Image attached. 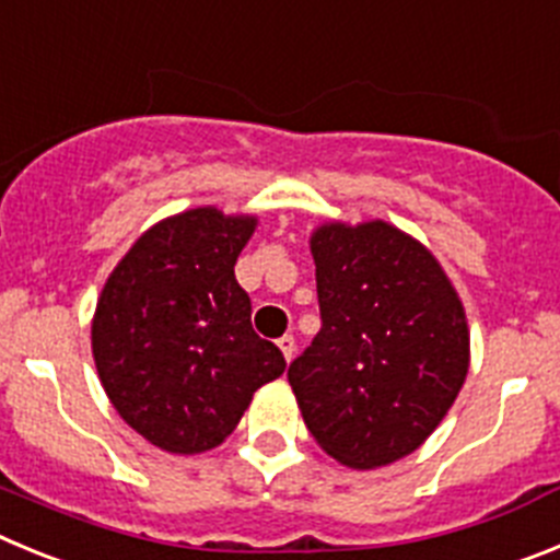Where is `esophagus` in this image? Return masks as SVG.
Listing matches in <instances>:
<instances>
[{"mask_svg": "<svg viewBox=\"0 0 560 560\" xmlns=\"http://www.w3.org/2000/svg\"><path fill=\"white\" fill-rule=\"evenodd\" d=\"M279 349H281V354H284V360L290 362L292 357H295V337H292V335L279 337Z\"/></svg>", "mask_w": 560, "mask_h": 560, "instance_id": "34e87169", "label": "esophagus"}]
</instances>
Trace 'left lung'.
<instances>
[{
    "label": "left lung",
    "mask_w": 560,
    "mask_h": 560,
    "mask_svg": "<svg viewBox=\"0 0 560 560\" xmlns=\"http://www.w3.org/2000/svg\"><path fill=\"white\" fill-rule=\"evenodd\" d=\"M320 331L287 380L320 450L351 468L416 452L468 374V326L435 256L382 220L310 240Z\"/></svg>",
    "instance_id": "1"
}]
</instances>
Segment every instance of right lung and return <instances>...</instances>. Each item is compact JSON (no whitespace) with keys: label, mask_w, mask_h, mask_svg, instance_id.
Returning <instances> with one entry per match:
<instances>
[{"label":"right lung","mask_w":560,"mask_h":560,"mask_svg":"<svg viewBox=\"0 0 560 560\" xmlns=\"http://www.w3.org/2000/svg\"><path fill=\"white\" fill-rule=\"evenodd\" d=\"M256 218L214 206L144 231L103 287L92 320L97 374L125 424L173 455L214 450L284 354L250 326L234 265Z\"/></svg>","instance_id":"add662e5"}]
</instances>
